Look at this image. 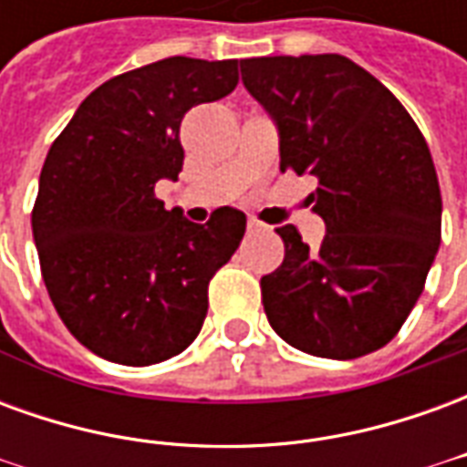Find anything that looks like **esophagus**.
<instances>
[{
    "mask_svg": "<svg viewBox=\"0 0 467 467\" xmlns=\"http://www.w3.org/2000/svg\"><path fill=\"white\" fill-rule=\"evenodd\" d=\"M265 224L260 220H254V217H247V233H260Z\"/></svg>",
    "mask_w": 467,
    "mask_h": 467,
    "instance_id": "1",
    "label": "esophagus"
}]
</instances>
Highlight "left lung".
<instances>
[{"label": "left lung", "instance_id": "obj_1", "mask_svg": "<svg viewBox=\"0 0 467 467\" xmlns=\"http://www.w3.org/2000/svg\"><path fill=\"white\" fill-rule=\"evenodd\" d=\"M247 92L280 127V170L315 174L320 250L277 227L285 260L260 280L285 343L352 360L388 345L418 303L441 244V184L408 109L343 55L253 57Z\"/></svg>", "mask_w": 467, "mask_h": 467}]
</instances>
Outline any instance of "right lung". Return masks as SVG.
Instances as JSON below:
<instances>
[{"mask_svg":"<svg viewBox=\"0 0 467 467\" xmlns=\"http://www.w3.org/2000/svg\"><path fill=\"white\" fill-rule=\"evenodd\" d=\"M237 79V59L192 57L117 75L47 152L32 210L42 277L67 330L105 360L154 365L202 330L210 280L247 220L223 207L187 223L154 184L182 172L184 112L227 97Z\"/></svg>","mask_w":467,"mask_h":467,"instance_id":"right-lung-1","label":"right lung"}]
</instances>
